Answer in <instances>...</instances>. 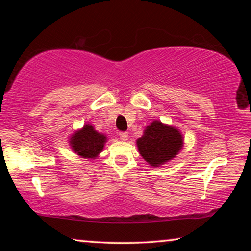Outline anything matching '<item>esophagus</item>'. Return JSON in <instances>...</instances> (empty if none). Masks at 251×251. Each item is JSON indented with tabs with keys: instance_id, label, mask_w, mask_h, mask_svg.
Returning <instances> with one entry per match:
<instances>
[{
	"instance_id": "34e87169",
	"label": "esophagus",
	"mask_w": 251,
	"mask_h": 251,
	"mask_svg": "<svg viewBox=\"0 0 251 251\" xmlns=\"http://www.w3.org/2000/svg\"><path fill=\"white\" fill-rule=\"evenodd\" d=\"M120 137L122 141H127V139H128V133H126V131H121Z\"/></svg>"
}]
</instances>
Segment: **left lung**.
<instances>
[{"instance_id": "left-lung-1", "label": "left lung", "mask_w": 251, "mask_h": 251, "mask_svg": "<svg viewBox=\"0 0 251 251\" xmlns=\"http://www.w3.org/2000/svg\"><path fill=\"white\" fill-rule=\"evenodd\" d=\"M181 146L182 137L178 129L158 121L147 126L144 135L137 139L139 154L154 167L174 158Z\"/></svg>"}]
</instances>
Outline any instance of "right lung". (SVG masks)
Here are the masks:
<instances>
[{"mask_svg":"<svg viewBox=\"0 0 251 251\" xmlns=\"http://www.w3.org/2000/svg\"><path fill=\"white\" fill-rule=\"evenodd\" d=\"M106 137L97 133L92 125H85L83 129L71 137V146L76 154L84 158H95L103 151Z\"/></svg>","mask_w":251,"mask_h":251,"instance_id":"right-lung-1","label":"right lung"}]
</instances>
